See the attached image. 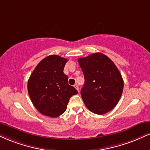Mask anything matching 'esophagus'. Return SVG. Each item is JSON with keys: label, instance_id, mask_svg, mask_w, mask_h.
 Returning <instances> with one entry per match:
<instances>
[{"label": "esophagus", "instance_id": "34e87169", "mask_svg": "<svg viewBox=\"0 0 150 150\" xmlns=\"http://www.w3.org/2000/svg\"><path fill=\"white\" fill-rule=\"evenodd\" d=\"M74 88H75L77 90H78V91H79V86H78V85H77V84H75V85H74Z\"/></svg>", "mask_w": 150, "mask_h": 150}]
</instances>
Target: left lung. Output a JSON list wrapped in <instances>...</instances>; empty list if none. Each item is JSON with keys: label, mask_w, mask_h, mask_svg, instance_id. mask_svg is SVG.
I'll return each instance as SVG.
<instances>
[{"label": "left lung", "mask_w": 150, "mask_h": 150, "mask_svg": "<svg viewBox=\"0 0 150 150\" xmlns=\"http://www.w3.org/2000/svg\"><path fill=\"white\" fill-rule=\"evenodd\" d=\"M85 83L81 90L85 105L90 111L103 115L119 101L124 88L121 74L106 55L95 53L78 59Z\"/></svg>", "instance_id": "1"}]
</instances>
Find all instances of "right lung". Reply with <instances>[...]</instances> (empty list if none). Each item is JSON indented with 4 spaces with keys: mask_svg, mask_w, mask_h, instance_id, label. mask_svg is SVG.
I'll return each instance as SVG.
<instances>
[{
    "mask_svg": "<svg viewBox=\"0 0 150 150\" xmlns=\"http://www.w3.org/2000/svg\"><path fill=\"white\" fill-rule=\"evenodd\" d=\"M67 59L57 55L46 57L39 63L28 81V91L40 113L51 117L65 111L70 97L78 91L68 84L63 72Z\"/></svg>",
    "mask_w": 150,
    "mask_h": 150,
    "instance_id": "obj_1",
    "label": "right lung"
}]
</instances>
